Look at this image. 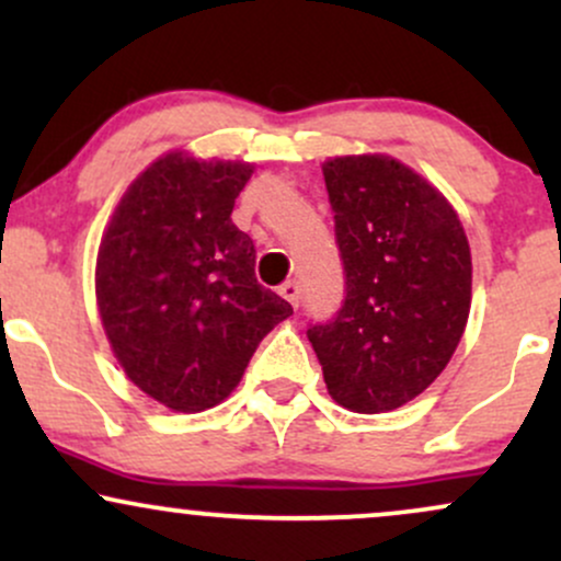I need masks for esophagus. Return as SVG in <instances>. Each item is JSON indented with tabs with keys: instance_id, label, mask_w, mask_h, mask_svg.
Masks as SVG:
<instances>
[{
	"instance_id": "1",
	"label": "esophagus",
	"mask_w": 561,
	"mask_h": 561,
	"mask_svg": "<svg viewBox=\"0 0 561 561\" xmlns=\"http://www.w3.org/2000/svg\"><path fill=\"white\" fill-rule=\"evenodd\" d=\"M279 293H282V298L289 302V306H295V308L300 306V293H302V289H300V282L298 279H287L285 285L279 287Z\"/></svg>"
}]
</instances>
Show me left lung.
I'll return each instance as SVG.
<instances>
[{
	"label": "left lung",
	"instance_id": "8db88e82",
	"mask_svg": "<svg viewBox=\"0 0 561 561\" xmlns=\"http://www.w3.org/2000/svg\"><path fill=\"white\" fill-rule=\"evenodd\" d=\"M345 298L313 321L330 396L358 414L409 403L454 356L469 317L472 259L459 216L388 156L324 163Z\"/></svg>",
	"mask_w": 561,
	"mask_h": 561
}]
</instances>
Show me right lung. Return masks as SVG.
Instances as JSON below:
<instances>
[{"instance_id":"right-lung-1","label":"right lung","mask_w":561,"mask_h":561,"mask_svg":"<svg viewBox=\"0 0 561 561\" xmlns=\"http://www.w3.org/2000/svg\"><path fill=\"white\" fill-rule=\"evenodd\" d=\"M250 173L171 152L128 186L102 237V327L128 379L173 411L221 403L293 313L259 285L255 244L231 224Z\"/></svg>"}]
</instances>
